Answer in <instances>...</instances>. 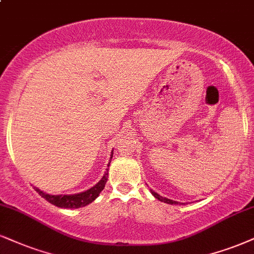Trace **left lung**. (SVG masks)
I'll list each match as a JSON object with an SVG mask.
<instances>
[{
    "instance_id": "left-lung-1",
    "label": "left lung",
    "mask_w": 254,
    "mask_h": 254,
    "mask_svg": "<svg viewBox=\"0 0 254 254\" xmlns=\"http://www.w3.org/2000/svg\"><path fill=\"white\" fill-rule=\"evenodd\" d=\"M151 193L153 194V195L155 196L156 199H158V200H160V201H162V202H166V203H171V205H177V203H179V202H178V201H174V200H171V199L164 198V196L159 195V194L156 193V192H154V190H151Z\"/></svg>"
}]
</instances>
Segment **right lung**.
I'll return each instance as SVG.
<instances>
[{"label": "right lung", "instance_id": "right-lung-1", "mask_svg": "<svg viewBox=\"0 0 254 254\" xmlns=\"http://www.w3.org/2000/svg\"><path fill=\"white\" fill-rule=\"evenodd\" d=\"M113 156V152L111 155V159ZM111 164V161H109ZM108 164V166H109ZM108 180V170L106 171L105 175L102 177V179L99 181L95 186H93L92 189L88 190H84L82 193L77 194H65V195H52V194H47L42 190L37 189V187H34L37 193L42 196L43 199H46L47 201L53 203V205L58 206V207L61 208H79L83 207V206H87L88 203L93 202L94 200L99 196V194L101 193V190L105 189V185Z\"/></svg>", "mask_w": 254, "mask_h": 254}]
</instances>
